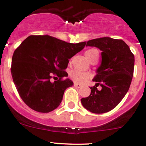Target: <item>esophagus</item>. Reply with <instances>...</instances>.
Here are the masks:
<instances>
[{"mask_svg": "<svg viewBox=\"0 0 146 146\" xmlns=\"http://www.w3.org/2000/svg\"><path fill=\"white\" fill-rule=\"evenodd\" d=\"M74 86L76 87V88H82V85H80V84H79L74 83Z\"/></svg>", "mask_w": 146, "mask_h": 146, "instance_id": "1", "label": "esophagus"}]
</instances>
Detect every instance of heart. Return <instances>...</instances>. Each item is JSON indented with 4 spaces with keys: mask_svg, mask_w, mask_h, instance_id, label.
Segmentation results:
<instances>
[{
    "mask_svg": "<svg viewBox=\"0 0 146 146\" xmlns=\"http://www.w3.org/2000/svg\"><path fill=\"white\" fill-rule=\"evenodd\" d=\"M95 54H98V50L94 48L89 49V50L86 51L85 52L86 58H90V57L93 56ZM70 76L74 82L82 84L85 83L87 80H88L91 76H90V74L88 73L82 72L79 71V70H74L70 72Z\"/></svg>",
    "mask_w": 146,
    "mask_h": 146,
    "instance_id": "b5f03b06",
    "label": "heart"
}]
</instances>
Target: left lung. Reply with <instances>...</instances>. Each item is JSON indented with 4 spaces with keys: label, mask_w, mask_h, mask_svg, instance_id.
Segmentation results:
<instances>
[{
    "label": "left lung",
    "mask_w": 146,
    "mask_h": 146,
    "mask_svg": "<svg viewBox=\"0 0 146 146\" xmlns=\"http://www.w3.org/2000/svg\"><path fill=\"white\" fill-rule=\"evenodd\" d=\"M86 46L102 50V61L93 79L96 86L90 88L91 94L81 102L93 113H106L117 106L128 91L133 75L134 55L124 40L110 37L90 40ZM99 85L102 87L100 91L97 88Z\"/></svg>",
    "instance_id": "1"
}]
</instances>
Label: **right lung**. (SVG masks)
<instances>
[{
	"label": "right lung",
	"instance_id": "obj_1",
	"mask_svg": "<svg viewBox=\"0 0 146 146\" xmlns=\"http://www.w3.org/2000/svg\"><path fill=\"white\" fill-rule=\"evenodd\" d=\"M86 42L67 43L48 35H31L15 50L11 74L18 94L25 104L36 112L58 108L64 91L73 85L65 72L69 59L80 52ZM58 79L52 82V78Z\"/></svg>",
	"mask_w": 146,
	"mask_h": 146
}]
</instances>
